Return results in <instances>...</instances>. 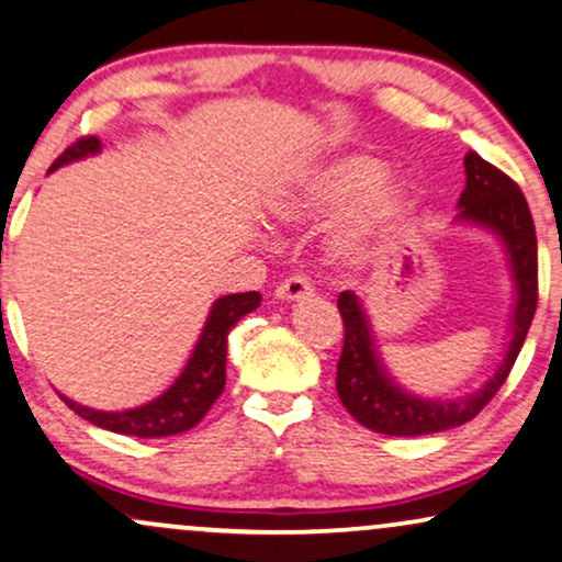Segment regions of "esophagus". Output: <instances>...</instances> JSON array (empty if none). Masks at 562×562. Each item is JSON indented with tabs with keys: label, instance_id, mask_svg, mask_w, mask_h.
<instances>
[{
	"label": "esophagus",
	"instance_id": "obj_1",
	"mask_svg": "<svg viewBox=\"0 0 562 562\" xmlns=\"http://www.w3.org/2000/svg\"><path fill=\"white\" fill-rule=\"evenodd\" d=\"M311 295H314V285H311V282L303 274L288 277V280L280 282V285H277V290H274V299L285 301V303L311 299Z\"/></svg>",
	"mask_w": 562,
	"mask_h": 562
}]
</instances>
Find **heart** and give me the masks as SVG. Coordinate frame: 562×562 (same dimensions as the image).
I'll return each mask as SVG.
<instances>
[{"label": "heart", "mask_w": 562, "mask_h": 562, "mask_svg": "<svg viewBox=\"0 0 562 562\" xmlns=\"http://www.w3.org/2000/svg\"><path fill=\"white\" fill-rule=\"evenodd\" d=\"M384 161L369 154H346L308 167L290 178L272 199L274 220L285 225H306L350 209L340 229V248L353 251L371 229L401 214L408 191L401 180L382 178Z\"/></svg>", "instance_id": "1"}]
</instances>
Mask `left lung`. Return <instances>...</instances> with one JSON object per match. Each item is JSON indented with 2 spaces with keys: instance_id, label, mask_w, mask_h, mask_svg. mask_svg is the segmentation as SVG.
<instances>
[{
  "instance_id": "8db88e82",
  "label": "left lung",
  "mask_w": 562,
  "mask_h": 562,
  "mask_svg": "<svg viewBox=\"0 0 562 562\" xmlns=\"http://www.w3.org/2000/svg\"><path fill=\"white\" fill-rule=\"evenodd\" d=\"M463 167L465 188L458 199L456 225L486 229L503 246L513 280L508 346L495 374L469 395H416L384 367L363 301L353 290H342L337 295V308L346 324V346L337 361V395L356 422L380 435L424 437L471 422L508 380L537 311V229L524 193L508 175L484 161L476 151L465 154Z\"/></svg>"
}]
</instances>
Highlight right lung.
<instances>
[{
	"mask_svg": "<svg viewBox=\"0 0 562 562\" xmlns=\"http://www.w3.org/2000/svg\"><path fill=\"white\" fill-rule=\"evenodd\" d=\"M99 151L101 140L97 135L80 138L70 148H65V154L57 157V161L49 167V172L70 165V161L93 157V154ZM259 303L261 295L256 293V290H251V293H229L216 299L212 303V308H209L204 329H201L186 367L180 369V374L175 376L170 387L144 405H135V408L123 411H99L70 401V397L65 395L59 397H63L80 418L91 422L93 427L114 431V435L140 439L182 435V431L193 429L195 424L206 416V411L212 408L216 397L225 390L227 335L243 316L259 308Z\"/></svg>",
	"mask_w": 562,
	"mask_h": 562,
	"instance_id": "add662e5",
	"label": "right lung"
}]
</instances>
